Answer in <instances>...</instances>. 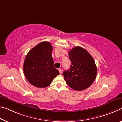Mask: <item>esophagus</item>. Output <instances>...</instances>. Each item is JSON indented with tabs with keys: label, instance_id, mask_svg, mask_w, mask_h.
Masks as SVG:
<instances>
[{
	"label": "esophagus",
	"instance_id": "obj_1",
	"mask_svg": "<svg viewBox=\"0 0 122 122\" xmlns=\"http://www.w3.org/2000/svg\"><path fill=\"white\" fill-rule=\"evenodd\" d=\"M59 71L60 73L61 74V73H62V69H59Z\"/></svg>",
	"mask_w": 122,
	"mask_h": 122
}]
</instances>
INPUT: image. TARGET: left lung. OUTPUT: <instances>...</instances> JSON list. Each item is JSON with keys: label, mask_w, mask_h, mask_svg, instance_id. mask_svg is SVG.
I'll list each match as a JSON object with an SVG mask.
<instances>
[{"label": "left lung", "mask_w": 122, "mask_h": 122, "mask_svg": "<svg viewBox=\"0 0 122 122\" xmlns=\"http://www.w3.org/2000/svg\"><path fill=\"white\" fill-rule=\"evenodd\" d=\"M71 62L70 69L63 73L67 84L73 90L82 91L89 87L95 80L97 68L90 54L81 47L69 51Z\"/></svg>", "instance_id": "1"}]
</instances>
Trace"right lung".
I'll return each mask as SVG.
<instances>
[{"mask_svg":"<svg viewBox=\"0 0 122 122\" xmlns=\"http://www.w3.org/2000/svg\"><path fill=\"white\" fill-rule=\"evenodd\" d=\"M50 42H42L32 48L27 54L23 65V71L27 80L38 88L51 85L54 78L60 74L54 67Z\"/></svg>","mask_w":122,"mask_h":122,"instance_id":"right-lung-1","label":"right lung"}]
</instances>
